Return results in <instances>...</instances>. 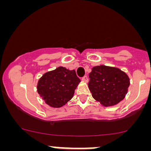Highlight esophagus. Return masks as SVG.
I'll list each match as a JSON object with an SVG mask.
<instances>
[{"mask_svg":"<svg viewBox=\"0 0 151 151\" xmlns=\"http://www.w3.org/2000/svg\"><path fill=\"white\" fill-rule=\"evenodd\" d=\"M82 79L83 81H85V82H87V81H88L87 76H86V75L84 76V77H82V79Z\"/></svg>","mask_w":151,"mask_h":151,"instance_id":"1","label":"esophagus"}]
</instances>
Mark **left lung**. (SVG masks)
I'll use <instances>...</instances> for the list:
<instances>
[{"instance_id": "8db88e82", "label": "left lung", "mask_w": 151, "mask_h": 151, "mask_svg": "<svg viewBox=\"0 0 151 151\" xmlns=\"http://www.w3.org/2000/svg\"><path fill=\"white\" fill-rule=\"evenodd\" d=\"M89 77V89L93 98L101 104L111 106L125 98L130 81L127 74L120 69L96 66L91 69Z\"/></svg>"}]
</instances>
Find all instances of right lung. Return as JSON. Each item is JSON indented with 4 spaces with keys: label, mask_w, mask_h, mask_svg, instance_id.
<instances>
[{
    "label": "right lung",
    "mask_w": 151,
    "mask_h": 151,
    "mask_svg": "<svg viewBox=\"0 0 151 151\" xmlns=\"http://www.w3.org/2000/svg\"><path fill=\"white\" fill-rule=\"evenodd\" d=\"M79 82L75 70L59 67L43 74L38 81L37 92L47 104L60 108L73 97Z\"/></svg>",
    "instance_id": "add662e5"
}]
</instances>
